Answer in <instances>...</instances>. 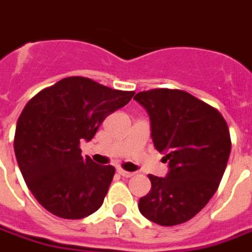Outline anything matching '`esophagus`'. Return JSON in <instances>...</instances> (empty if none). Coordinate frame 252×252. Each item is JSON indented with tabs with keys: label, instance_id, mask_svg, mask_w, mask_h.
I'll list each match as a JSON object with an SVG mask.
<instances>
[{
	"label": "esophagus",
	"instance_id": "1",
	"mask_svg": "<svg viewBox=\"0 0 252 252\" xmlns=\"http://www.w3.org/2000/svg\"><path fill=\"white\" fill-rule=\"evenodd\" d=\"M118 173L120 174V176H123V177H126V178L133 177L134 176V173L126 172V170H124V169H122V168H118Z\"/></svg>",
	"mask_w": 252,
	"mask_h": 252
}]
</instances>
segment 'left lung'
I'll return each instance as SVG.
<instances>
[{
	"mask_svg": "<svg viewBox=\"0 0 252 252\" xmlns=\"http://www.w3.org/2000/svg\"><path fill=\"white\" fill-rule=\"evenodd\" d=\"M133 99L149 115L152 141L169 168L165 177L149 174L140 213L161 226L184 223L218 189L231 151L227 124L216 108L180 90L157 88Z\"/></svg>",
	"mask_w": 252,
	"mask_h": 252,
	"instance_id": "8db88e82",
	"label": "left lung"
}]
</instances>
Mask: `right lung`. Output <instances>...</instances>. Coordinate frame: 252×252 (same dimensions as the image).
Returning a JSON list of instances; mask_svg holds the SVG:
<instances>
[{
    "instance_id": "add662e5",
    "label": "right lung",
    "mask_w": 252,
    "mask_h": 252,
    "mask_svg": "<svg viewBox=\"0 0 252 252\" xmlns=\"http://www.w3.org/2000/svg\"><path fill=\"white\" fill-rule=\"evenodd\" d=\"M133 95L70 76L26 104L15 128V157L26 185L46 210L80 220L103 205L115 168L82 157L79 144L91 141L105 118Z\"/></svg>"
}]
</instances>
